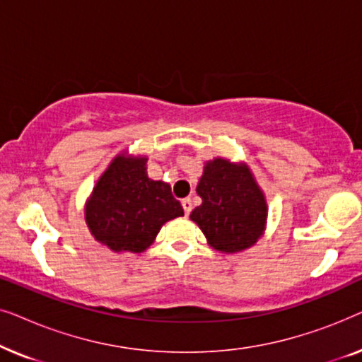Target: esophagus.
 Masks as SVG:
<instances>
[{
	"mask_svg": "<svg viewBox=\"0 0 362 362\" xmlns=\"http://www.w3.org/2000/svg\"><path fill=\"white\" fill-rule=\"evenodd\" d=\"M181 206H182V209H185V214L189 216V212L192 211V202H191L189 197H186V199H182V201H181Z\"/></svg>",
	"mask_w": 362,
	"mask_h": 362,
	"instance_id": "34e87169",
	"label": "esophagus"
}]
</instances>
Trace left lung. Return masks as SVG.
Instances as JSON below:
<instances>
[{
  "mask_svg": "<svg viewBox=\"0 0 362 362\" xmlns=\"http://www.w3.org/2000/svg\"><path fill=\"white\" fill-rule=\"evenodd\" d=\"M196 191L202 204L189 217L216 250H245L264 234L267 201L244 163L224 158L207 161Z\"/></svg>",
  "mask_w": 362,
  "mask_h": 362,
  "instance_id": "8db88e82",
  "label": "left lung"
}]
</instances>
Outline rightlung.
Returning <instances> with one entry per match:
<instances>
[{
  "label": "right lung",
  "mask_w": 362,
  "mask_h": 362,
  "mask_svg": "<svg viewBox=\"0 0 362 362\" xmlns=\"http://www.w3.org/2000/svg\"><path fill=\"white\" fill-rule=\"evenodd\" d=\"M146 161V156L118 155L86 204L90 234L113 252L140 254L153 244L165 222L185 216L170 185L148 177Z\"/></svg>",
  "instance_id": "add662e5"
}]
</instances>
